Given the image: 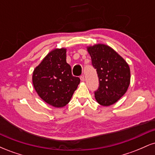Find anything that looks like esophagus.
<instances>
[{"label": "esophagus", "mask_w": 155, "mask_h": 155, "mask_svg": "<svg viewBox=\"0 0 155 155\" xmlns=\"http://www.w3.org/2000/svg\"><path fill=\"white\" fill-rule=\"evenodd\" d=\"M80 79H81V81H84V76L81 75V76H80Z\"/></svg>", "instance_id": "34e87169"}]
</instances>
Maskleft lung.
I'll list each match as a JSON object with an SVG mask.
<instances>
[{"label": "left lung", "instance_id": "8db88e82", "mask_svg": "<svg viewBox=\"0 0 155 155\" xmlns=\"http://www.w3.org/2000/svg\"><path fill=\"white\" fill-rule=\"evenodd\" d=\"M99 79L95 100L103 106L117 103L127 92L130 83L129 65L114 49L104 44L87 47Z\"/></svg>", "mask_w": 155, "mask_h": 155}]
</instances>
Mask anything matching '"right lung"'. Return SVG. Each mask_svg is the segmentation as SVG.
<instances>
[{
	"label": "right lung",
	"mask_w": 155,
	"mask_h": 155,
	"mask_svg": "<svg viewBox=\"0 0 155 155\" xmlns=\"http://www.w3.org/2000/svg\"><path fill=\"white\" fill-rule=\"evenodd\" d=\"M66 48H55L35 68L32 81L39 97L50 106L62 108L70 102L80 83L66 62Z\"/></svg>",
	"instance_id": "right-lung-1"
}]
</instances>
